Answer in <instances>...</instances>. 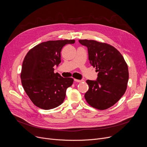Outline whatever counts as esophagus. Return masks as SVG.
<instances>
[{"label": "esophagus", "mask_w": 147, "mask_h": 147, "mask_svg": "<svg viewBox=\"0 0 147 147\" xmlns=\"http://www.w3.org/2000/svg\"><path fill=\"white\" fill-rule=\"evenodd\" d=\"M74 81H75V82H76L80 83V82H83L84 80H78V79H74Z\"/></svg>", "instance_id": "obj_1"}]
</instances>
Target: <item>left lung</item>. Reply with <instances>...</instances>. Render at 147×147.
Returning <instances> with one entry per match:
<instances>
[{"mask_svg":"<svg viewBox=\"0 0 147 147\" xmlns=\"http://www.w3.org/2000/svg\"><path fill=\"white\" fill-rule=\"evenodd\" d=\"M88 50L89 60L98 72L96 80H86L89 90L84 94L87 102L104 110L114 105L124 95L129 80L127 64L114 46L94 40H79Z\"/></svg>","mask_w":147,"mask_h":147,"instance_id":"left-lung-1","label":"left lung"}]
</instances>
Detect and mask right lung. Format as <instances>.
I'll return each instance as SVG.
<instances>
[{"label":"right lung","instance_id":"obj_1","mask_svg":"<svg viewBox=\"0 0 147 147\" xmlns=\"http://www.w3.org/2000/svg\"><path fill=\"white\" fill-rule=\"evenodd\" d=\"M75 40H49L35 46L23 61L21 80L23 88L32 102L43 110L58 107L65 98L67 89L74 82L54 73L53 67L61 63V51Z\"/></svg>","mask_w":147,"mask_h":147}]
</instances>
